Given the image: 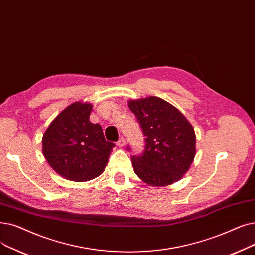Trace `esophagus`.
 Returning <instances> with one entry per match:
<instances>
[{
  "label": "esophagus",
  "instance_id": "34e87169",
  "mask_svg": "<svg viewBox=\"0 0 255 255\" xmlns=\"http://www.w3.org/2000/svg\"><path fill=\"white\" fill-rule=\"evenodd\" d=\"M117 146L120 147V148L124 147V146H125V139H124L123 137H121V138L118 140V142H117Z\"/></svg>",
  "mask_w": 255,
  "mask_h": 255
}]
</instances>
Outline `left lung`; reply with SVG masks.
<instances>
[{
	"mask_svg": "<svg viewBox=\"0 0 255 255\" xmlns=\"http://www.w3.org/2000/svg\"><path fill=\"white\" fill-rule=\"evenodd\" d=\"M128 106L146 136L141 156L131 157L135 174L153 186L181 179L196 155V135L190 122L175 106L155 96L129 100Z\"/></svg>",
	"mask_w": 255,
	"mask_h": 255,
	"instance_id": "8db88e82",
	"label": "left lung"
}]
</instances>
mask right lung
Here are the masks:
<instances>
[{
	"mask_svg": "<svg viewBox=\"0 0 255 255\" xmlns=\"http://www.w3.org/2000/svg\"><path fill=\"white\" fill-rule=\"evenodd\" d=\"M93 105L74 102L55 118L42 135V153L63 178L84 182L105 170L115 145L105 140L100 124L90 121Z\"/></svg>",
	"mask_w": 255,
	"mask_h": 255,
	"instance_id": "add662e5",
	"label": "right lung"
}]
</instances>
